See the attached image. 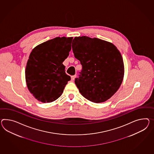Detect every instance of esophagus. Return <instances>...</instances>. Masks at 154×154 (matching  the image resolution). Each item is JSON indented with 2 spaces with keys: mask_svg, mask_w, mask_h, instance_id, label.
Instances as JSON below:
<instances>
[{
  "mask_svg": "<svg viewBox=\"0 0 154 154\" xmlns=\"http://www.w3.org/2000/svg\"><path fill=\"white\" fill-rule=\"evenodd\" d=\"M75 77H76V75H73L71 76L72 81H74V80H75Z\"/></svg>",
  "mask_w": 154,
  "mask_h": 154,
  "instance_id": "1",
  "label": "esophagus"
}]
</instances>
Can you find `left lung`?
<instances>
[{
	"label": "left lung",
	"mask_w": 154,
	"mask_h": 154,
	"mask_svg": "<svg viewBox=\"0 0 154 154\" xmlns=\"http://www.w3.org/2000/svg\"><path fill=\"white\" fill-rule=\"evenodd\" d=\"M72 47L82 66L75 81L80 93L95 103L111 97L124 78V62L119 51L109 42L86 36L75 38Z\"/></svg>",
	"instance_id": "1"
}]
</instances>
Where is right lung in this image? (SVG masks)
<instances>
[{"label":"right lung","instance_id":"1","mask_svg":"<svg viewBox=\"0 0 154 154\" xmlns=\"http://www.w3.org/2000/svg\"><path fill=\"white\" fill-rule=\"evenodd\" d=\"M73 37H56L35 47L26 63V79L38 101L52 102L60 97L71 80L63 62L71 50Z\"/></svg>","mask_w":154,"mask_h":154}]
</instances>
